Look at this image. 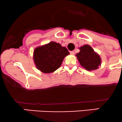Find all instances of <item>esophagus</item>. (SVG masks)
I'll return each mask as SVG.
<instances>
[{
  "mask_svg": "<svg viewBox=\"0 0 122 122\" xmlns=\"http://www.w3.org/2000/svg\"><path fill=\"white\" fill-rule=\"evenodd\" d=\"M70 54L72 55H74L75 54V52L74 51H70Z\"/></svg>",
  "mask_w": 122,
  "mask_h": 122,
  "instance_id": "1",
  "label": "esophagus"
}]
</instances>
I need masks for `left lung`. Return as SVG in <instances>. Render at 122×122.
I'll return each instance as SVG.
<instances>
[{
	"label": "left lung",
	"mask_w": 122,
	"mask_h": 122,
	"mask_svg": "<svg viewBox=\"0 0 122 122\" xmlns=\"http://www.w3.org/2000/svg\"><path fill=\"white\" fill-rule=\"evenodd\" d=\"M79 52L76 54L81 66L87 71L96 70L102 65V59L91 46L85 44L79 48Z\"/></svg>",
	"instance_id": "obj_1"
}]
</instances>
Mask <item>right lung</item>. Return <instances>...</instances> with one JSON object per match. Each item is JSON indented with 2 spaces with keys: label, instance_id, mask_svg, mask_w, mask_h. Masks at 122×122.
I'll use <instances>...</instances> for the list:
<instances>
[{
  "label": "right lung",
  "instance_id": "add662e5",
  "mask_svg": "<svg viewBox=\"0 0 122 122\" xmlns=\"http://www.w3.org/2000/svg\"><path fill=\"white\" fill-rule=\"evenodd\" d=\"M69 54L65 46L51 41L36 48L33 58L39 70L43 73H51L61 67L65 57Z\"/></svg>",
  "mask_w": 122,
  "mask_h": 122
}]
</instances>
